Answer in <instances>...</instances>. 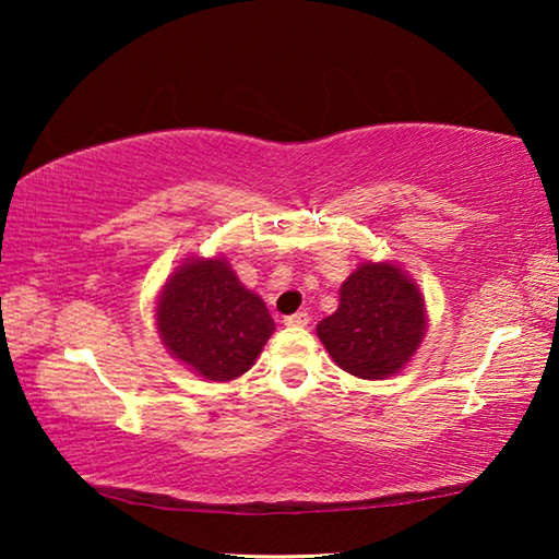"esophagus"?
Masks as SVG:
<instances>
[{
    "label": "esophagus",
    "mask_w": 559,
    "mask_h": 559,
    "mask_svg": "<svg viewBox=\"0 0 559 559\" xmlns=\"http://www.w3.org/2000/svg\"><path fill=\"white\" fill-rule=\"evenodd\" d=\"M308 323H310L308 313H293L288 318H283V325H288V328H306Z\"/></svg>",
    "instance_id": "1"
}]
</instances>
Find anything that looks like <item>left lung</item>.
<instances>
[{"label": "left lung", "instance_id": "left-lung-1", "mask_svg": "<svg viewBox=\"0 0 559 559\" xmlns=\"http://www.w3.org/2000/svg\"><path fill=\"white\" fill-rule=\"evenodd\" d=\"M427 302L394 261H365L340 286V306L318 323L333 362L359 380H386L406 367L427 335Z\"/></svg>", "mask_w": 559, "mask_h": 559}]
</instances>
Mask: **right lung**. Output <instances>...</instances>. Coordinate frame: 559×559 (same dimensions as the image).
<instances>
[{
  "mask_svg": "<svg viewBox=\"0 0 559 559\" xmlns=\"http://www.w3.org/2000/svg\"><path fill=\"white\" fill-rule=\"evenodd\" d=\"M155 325L167 353L210 382L249 372L276 330L266 302L226 257L179 263L157 296Z\"/></svg>",
  "mask_w": 559,
  "mask_h": 559,
  "instance_id": "add662e5",
  "label": "right lung"
}]
</instances>
